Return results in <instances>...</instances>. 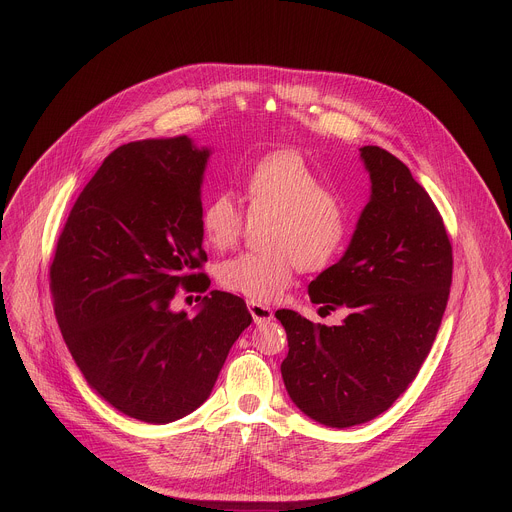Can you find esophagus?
<instances>
[{
	"label": "esophagus",
	"mask_w": 512,
	"mask_h": 512,
	"mask_svg": "<svg viewBox=\"0 0 512 512\" xmlns=\"http://www.w3.org/2000/svg\"><path fill=\"white\" fill-rule=\"evenodd\" d=\"M249 312L255 320V324H265V322H271L273 320V310L265 304H259V302H249Z\"/></svg>",
	"instance_id": "esophagus-1"
}]
</instances>
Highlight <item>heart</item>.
I'll list each match as a JSON object with an SVG mask.
<instances>
[{"instance_id":"heart-1","label":"heart","mask_w":512,"mask_h":512,"mask_svg":"<svg viewBox=\"0 0 512 512\" xmlns=\"http://www.w3.org/2000/svg\"><path fill=\"white\" fill-rule=\"evenodd\" d=\"M243 190L247 212L231 192L212 194L200 212L204 241L221 251L233 247L249 223H265L259 231L265 251L235 255L216 269L218 283L233 294L271 302L291 283L296 267L322 271L344 251L348 206L300 152L263 156L247 172Z\"/></svg>"}]
</instances>
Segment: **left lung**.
I'll return each mask as SVG.
<instances>
[{
	"mask_svg": "<svg viewBox=\"0 0 512 512\" xmlns=\"http://www.w3.org/2000/svg\"><path fill=\"white\" fill-rule=\"evenodd\" d=\"M371 174L344 257L308 287L320 314L346 310L340 326L277 310L289 352L285 389L308 417L352 427L387 411L417 377L440 330L452 285L444 218L409 168L379 145L360 148Z\"/></svg>",
	"mask_w": 512,
	"mask_h": 512,
	"instance_id": "8db88e82",
	"label": "left lung"
}]
</instances>
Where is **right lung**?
Wrapping results in <instances>:
<instances>
[{"label": "right lung", "instance_id": "right-lung-1", "mask_svg": "<svg viewBox=\"0 0 512 512\" xmlns=\"http://www.w3.org/2000/svg\"><path fill=\"white\" fill-rule=\"evenodd\" d=\"M206 160L186 135L121 145L79 194L50 263L54 314L77 367L139 421L170 423L200 407L253 322L227 291H210L194 318L170 310L180 287H210L200 229Z\"/></svg>", "mask_w": 512, "mask_h": 512}]
</instances>
